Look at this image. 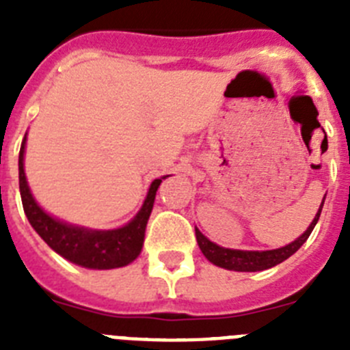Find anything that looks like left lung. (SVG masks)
Returning a JSON list of instances; mask_svg holds the SVG:
<instances>
[{"mask_svg": "<svg viewBox=\"0 0 350 350\" xmlns=\"http://www.w3.org/2000/svg\"><path fill=\"white\" fill-rule=\"evenodd\" d=\"M324 200H326V194L323 198V203H321L319 210L315 213L314 221L310 222L305 233L299 234L295 242L287 243V245L279 247V249H271V250H238V249H226V247L217 245V243L210 242L208 238L202 233V231L194 228L196 231V240L198 245L202 249L203 256L208 259L212 265L219 268H226V270H233V271H261L268 270L271 267H277L282 261H286L287 258L295 254L296 250L307 242V238L310 237L312 230L315 228L317 221L321 217V210H323Z\"/></svg>", "mask_w": 350, "mask_h": 350, "instance_id": "left-lung-1", "label": "left lung"}]
</instances>
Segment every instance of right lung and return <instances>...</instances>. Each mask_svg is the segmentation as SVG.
Instances as JSON below:
<instances>
[{
    "mask_svg": "<svg viewBox=\"0 0 350 350\" xmlns=\"http://www.w3.org/2000/svg\"><path fill=\"white\" fill-rule=\"evenodd\" d=\"M24 152H26V135L18 152V189H21L27 221L52 250L70 262L91 270H112V268L126 267L140 256L145 228L156 200V191L168 175L152 180L144 205L128 224L116 230H91L85 226L61 221L38 205L24 173Z\"/></svg>",
    "mask_w": 350,
    "mask_h": 350,
    "instance_id": "1",
    "label": "right lung"
}]
</instances>
